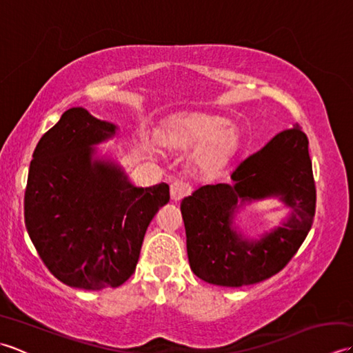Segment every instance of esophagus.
Returning a JSON list of instances; mask_svg holds the SVG:
<instances>
[{
    "label": "esophagus",
    "instance_id": "obj_1",
    "mask_svg": "<svg viewBox=\"0 0 353 353\" xmlns=\"http://www.w3.org/2000/svg\"><path fill=\"white\" fill-rule=\"evenodd\" d=\"M190 191H191L190 185L183 181H174L170 186L171 199L174 201H179V200H182L185 196H188Z\"/></svg>",
    "mask_w": 353,
    "mask_h": 353
}]
</instances>
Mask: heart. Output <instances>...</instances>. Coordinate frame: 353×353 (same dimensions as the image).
Here are the masks:
<instances>
[{
  "instance_id": "1",
  "label": "heart",
  "mask_w": 353,
  "mask_h": 353,
  "mask_svg": "<svg viewBox=\"0 0 353 353\" xmlns=\"http://www.w3.org/2000/svg\"><path fill=\"white\" fill-rule=\"evenodd\" d=\"M157 141L170 150L196 147L191 156V170L200 177H212L235 154L239 132L221 115L182 112L165 121Z\"/></svg>"
}]
</instances>
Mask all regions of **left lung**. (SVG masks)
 Instances as JSON below:
<instances>
[{
    "label": "left lung",
    "instance_id": "obj_1",
    "mask_svg": "<svg viewBox=\"0 0 353 353\" xmlns=\"http://www.w3.org/2000/svg\"><path fill=\"white\" fill-rule=\"evenodd\" d=\"M232 183L205 185L185 197L181 211L190 267L220 287L258 283L279 273L305 241L316 214L308 138L297 124L277 133L230 174ZM277 198L289 209L277 228L254 239L234 223L241 208Z\"/></svg>",
    "mask_w": 353,
    "mask_h": 353
}]
</instances>
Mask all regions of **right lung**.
<instances>
[{
    "label": "right lung",
    "mask_w": 353,
    "mask_h": 353,
    "mask_svg": "<svg viewBox=\"0 0 353 353\" xmlns=\"http://www.w3.org/2000/svg\"><path fill=\"white\" fill-rule=\"evenodd\" d=\"M118 125L71 108L37 142L24 199L26 228L43 264L80 290L117 288L137 268L145 230L170 186H134L97 145Z\"/></svg>",
    "instance_id": "obj_1"
}]
</instances>
